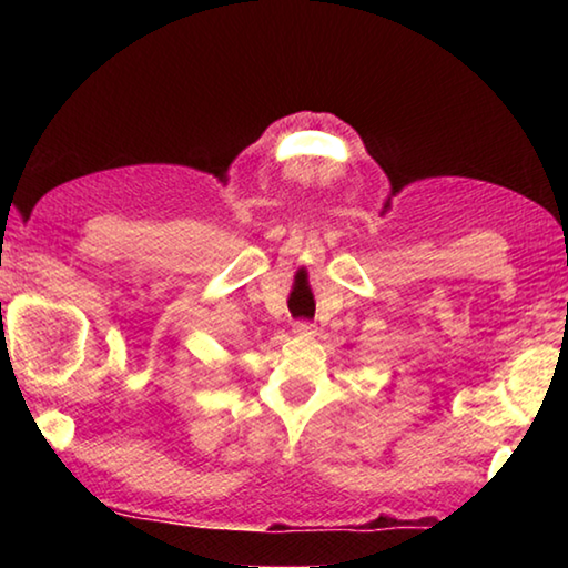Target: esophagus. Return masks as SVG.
Wrapping results in <instances>:
<instances>
[{
	"instance_id": "obj_1",
	"label": "esophagus",
	"mask_w": 568,
	"mask_h": 568,
	"mask_svg": "<svg viewBox=\"0 0 568 568\" xmlns=\"http://www.w3.org/2000/svg\"><path fill=\"white\" fill-rule=\"evenodd\" d=\"M293 333L295 335H313L315 333V325L311 321H295L293 323Z\"/></svg>"
}]
</instances>
